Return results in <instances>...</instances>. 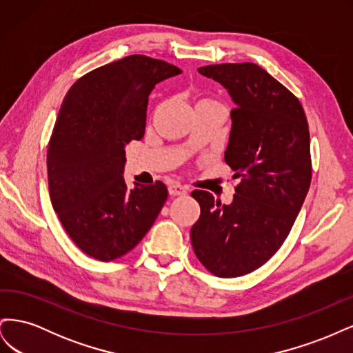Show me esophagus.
<instances>
[{
	"mask_svg": "<svg viewBox=\"0 0 353 353\" xmlns=\"http://www.w3.org/2000/svg\"><path fill=\"white\" fill-rule=\"evenodd\" d=\"M168 191H169V194L172 196V197H176V196H185V194H187V188H184L183 185H179V184L170 185V187L168 188Z\"/></svg>",
	"mask_w": 353,
	"mask_h": 353,
	"instance_id": "1",
	"label": "esophagus"
}]
</instances>
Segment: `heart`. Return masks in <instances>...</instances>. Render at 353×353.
Listing matches in <instances>:
<instances>
[{
	"mask_svg": "<svg viewBox=\"0 0 353 353\" xmlns=\"http://www.w3.org/2000/svg\"><path fill=\"white\" fill-rule=\"evenodd\" d=\"M201 103H210V101L209 100H201L199 104H201Z\"/></svg>",
	"mask_w": 353,
	"mask_h": 353,
	"instance_id": "1",
	"label": "heart"
}]
</instances>
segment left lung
Returning a JSON list of instances; mask_svg holds the SVG:
<instances>
[{"label": "left lung", "mask_w": 353, "mask_h": 353, "mask_svg": "<svg viewBox=\"0 0 353 353\" xmlns=\"http://www.w3.org/2000/svg\"><path fill=\"white\" fill-rule=\"evenodd\" d=\"M199 73L219 82L236 104L223 159L240 183L231 205L208 191L191 193L200 205L191 244L208 271L234 279L268 262L293 227L312 178L309 128L296 95L254 63Z\"/></svg>", "instance_id": "obj_1"}]
</instances>
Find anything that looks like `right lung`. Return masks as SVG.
Masks as SVG:
<instances>
[{"label": "right lung", "mask_w": 353, "mask_h": 353, "mask_svg": "<svg viewBox=\"0 0 353 353\" xmlns=\"http://www.w3.org/2000/svg\"><path fill=\"white\" fill-rule=\"evenodd\" d=\"M181 72L163 60L128 56L83 74L63 100L47 152L50 199L69 237L94 259L131 252L165 205L162 181L128 190L125 145L144 137L156 83Z\"/></svg>", "instance_id": "right-lung-1"}]
</instances>
